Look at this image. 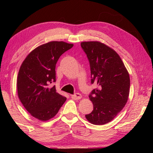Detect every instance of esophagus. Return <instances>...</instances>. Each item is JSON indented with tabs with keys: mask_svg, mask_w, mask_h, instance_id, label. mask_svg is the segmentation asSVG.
I'll use <instances>...</instances> for the list:
<instances>
[{
	"mask_svg": "<svg viewBox=\"0 0 153 153\" xmlns=\"http://www.w3.org/2000/svg\"><path fill=\"white\" fill-rule=\"evenodd\" d=\"M82 97V96L80 94H79V93H76V94L71 95L72 99H74V100H79V99H81Z\"/></svg>",
	"mask_w": 153,
	"mask_h": 153,
	"instance_id": "obj_1",
	"label": "esophagus"
}]
</instances>
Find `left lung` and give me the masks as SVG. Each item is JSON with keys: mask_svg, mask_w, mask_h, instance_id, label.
<instances>
[{"mask_svg": "<svg viewBox=\"0 0 153 153\" xmlns=\"http://www.w3.org/2000/svg\"><path fill=\"white\" fill-rule=\"evenodd\" d=\"M81 46L90 62L91 83L98 86L89 96L93 111L85 116L94 125H104L125 107L129 94V75L120 55L108 46L89 41L81 42Z\"/></svg>", "mask_w": 153, "mask_h": 153, "instance_id": "left-lung-1", "label": "left lung"}]
</instances>
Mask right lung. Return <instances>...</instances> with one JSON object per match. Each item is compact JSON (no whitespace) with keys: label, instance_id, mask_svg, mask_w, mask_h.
<instances>
[{"label":"right lung","instance_id":"obj_1","mask_svg":"<svg viewBox=\"0 0 153 153\" xmlns=\"http://www.w3.org/2000/svg\"><path fill=\"white\" fill-rule=\"evenodd\" d=\"M73 44L52 41L40 45L28 54L19 68L17 79L20 101L30 115L46 121L55 117L67 98L56 92V62Z\"/></svg>","mask_w":153,"mask_h":153}]
</instances>
